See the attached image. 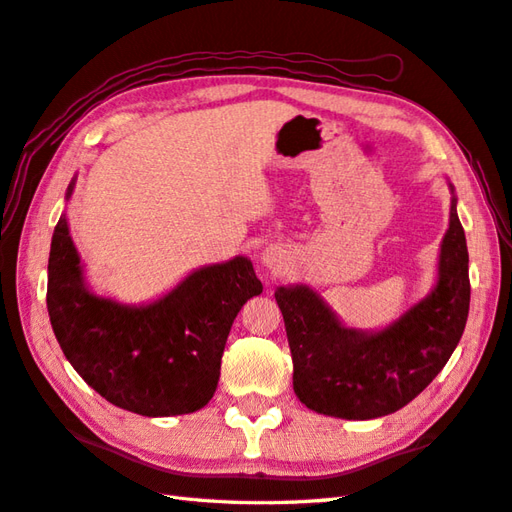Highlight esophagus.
Wrapping results in <instances>:
<instances>
[{
	"instance_id": "34e87169",
	"label": "esophagus",
	"mask_w": 512,
	"mask_h": 512,
	"mask_svg": "<svg viewBox=\"0 0 512 512\" xmlns=\"http://www.w3.org/2000/svg\"><path fill=\"white\" fill-rule=\"evenodd\" d=\"M264 264L268 266V268H272V270H279L281 268V264H283V251L279 246H268L266 251H264Z\"/></svg>"
}]
</instances>
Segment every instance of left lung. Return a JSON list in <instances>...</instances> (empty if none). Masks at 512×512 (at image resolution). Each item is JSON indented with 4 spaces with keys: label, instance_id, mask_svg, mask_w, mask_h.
Here are the masks:
<instances>
[{
    "label": "left lung",
    "instance_id": "obj_1",
    "mask_svg": "<svg viewBox=\"0 0 512 512\" xmlns=\"http://www.w3.org/2000/svg\"><path fill=\"white\" fill-rule=\"evenodd\" d=\"M469 296V253L456 198L436 288L379 334L347 329L305 285L279 288L275 299L292 351L296 397L338 419L366 421L397 412L430 386L458 347Z\"/></svg>",
    "mask_w": 512,
    "mask_h": 512
}]
</instances>
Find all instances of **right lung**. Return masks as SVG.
Listing matches in <instances>:
<instances>
[{"label":"right lung","mask_w":512,"mask_h":512,"mask_svg":"<svg viewBox=\"0 0 512 512\" xmlns=\"http://www.w3.org/2000/svg\"><path fill=\"white\" fill-rule=\"evenodd\" d=\"M74 183L67 187V198ZM261 281L246 257L196 270L168 296L126 307L91 294L67 220H58L47 264V312L65 358L113 406L141 417L205 408L237 312Z\"/></svg>","instance_id":"obj_1"}]
</instances>
